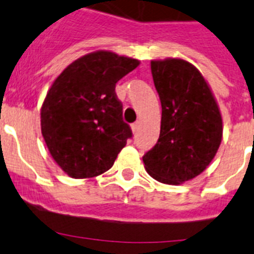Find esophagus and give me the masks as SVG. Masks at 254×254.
I'll use <instances>...</instances> for the list:
<instances>
[{"label":"esophagus","instance_id":"obj_1","mask_svg":"<svg viewBox=\"0 0 254 254\" xmlns=\"http://www.w3.org/2000/svg\"><path fill=\"white\" fill-rule=\"evenodd\" d=\"M131 129L133 133H136V132L138 131V123H133V125L131 126Z\"/></svg>","mask_w":254,"mask_h":254}]
</instances>
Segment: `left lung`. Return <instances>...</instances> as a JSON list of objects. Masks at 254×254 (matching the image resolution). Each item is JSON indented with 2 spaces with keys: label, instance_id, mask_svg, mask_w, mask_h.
I'll return each mask as SVG.
<instances>
[{
  "label": "left lung",
  "instance_id": "8db88e82",
  "mask_svg": "<svg viewBox=\"0 0 254 254\" xmlns=\"http://www.w3.org/2000/svg\"><path fill=\"white\" fill-rule=\"evenodd\" d=\"M161 103L160 136L143 155L149 176L178 186L199 176L215 158L223 138V118L202 73L182 58L151 61Z\"/></svg>",
  "mask_w": 254,
  "mask_h": 254
}]
</instances>
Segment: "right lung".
Returning a JSON list of instances; mask_svg holds the SVG:
<instances>
[{"instance_id": "1", "label": "right lung", "mask_w": 254, "mask_h": 254, "mask_svg": "<svg viewBox=\"0 0 254 254\" xmlns=\"http://www.w3.org/2000/svg\"><path fill=\"white\" fill-rule=\"evenodd\" d=\"M138 64L111 51L91 52L69 64L49 87L40 128L49 154L68 177L100 176L126 146L132 132L114 90Z\"/></svg>"}]
</instances>
